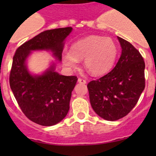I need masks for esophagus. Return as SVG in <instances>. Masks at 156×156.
Here are the masks:
<instances>
[{
  "instance_id": "1",
  "label": "esophagus",
  "mask_w": 156,
  "mask_h": 156,
  "mask_svg": "<svg viewBox=\"0 0 156 156\" xmlns=\"http://www.w3.org/2000/svg\"><path fill=\"white\" fill-rule=\"evenodd\" d=\"M78 83H80V84H86V81L85 80L82 79V78H78Z\"/></svg>"
}]
</instances>
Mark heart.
<instances>
[{
    "label": "heart",
    "mask_w": 156,
    "mask_h": 156,
    "mask_svg": "<svg viewBox=\"0 0 156 156\" xmlns=\"http://www.w3.org/2000/svg\"><path fill=\"white\" fill-rule=\"evenodd\" d=\"M118 48L110 37L90 35L74 43L71 51L62 53V63L69 69H75L78 61L84 59V69L93 76L106 74L114 66Z\"/></svg>",
    "instance_id": "obj_1"
}]
</instances>
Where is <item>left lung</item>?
Segmentation results:
<instances>
[{
  "label": "left lung",
  "instance_id": "obj_1",
  "mask_svg": "<svg viewBox=\"0 0 156 156\" xmlns=\"http://www.w3.org/2000/svg\"><path fill=\"white\" fill-rule=\"evenodd\" d=\"M122 53L114 69L102 78L88 83L91 106L107 121L125 117L135 106L145 88V63L133 45L118 37Z\"/></svg>",
  "mask_w": 156,
  "mask_h": 156
}]
</instances>
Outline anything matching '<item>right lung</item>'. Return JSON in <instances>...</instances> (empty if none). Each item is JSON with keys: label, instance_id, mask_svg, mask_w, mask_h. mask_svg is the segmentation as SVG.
<instances>
[{"label": "right lung", "instance_id": "obj_1", "mask_svg": "<svg viewBox=\"0 0 156 156\" xmlns=\"http://www.w3.org/2000/svg\"><path fill=\"white\" fill-rule=\"evenodd\" d=\"M72 31L66 27L43 31L21 45L12 59L10 85L14 97L25 115L42 126L56 125L66 116L78 78L58 73L53 61L43 72L34 74L28 59L32 52L47 51L61 62L65 41Z\"/></svg>", "mask_w": 156, "mask_h": 156}]
</instances>
